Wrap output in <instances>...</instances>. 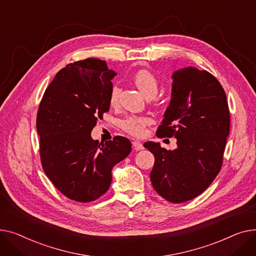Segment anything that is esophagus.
<instances>
[{
    "mask_svg": "<svg viewBox=\"0 0 256 256\" xmlns=\"http://www.w3.org/2000/svg\"><path fill=\"white\" fill-rule=\"evenodd\" d=\"M132 146H133V148L136 150V151H140V150H144V144L140 142L135 140V142H132Z\"/></svg>",
    "mask_w": 256,
    "mask_h": 256,
    "instance_id": "obj_1",
    "label": "esophagus"
}]
</instances>
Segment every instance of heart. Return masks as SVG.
<instances>
[{
  "label": "heart",
  "mask_w": 256,
  "mask_h": 256,
  "mask_svg": "<svg viewBox=\"0 0 256 256\" xmlns=\"http://www.w3.org/2000/svg\"><path fill=\"white\" fill-rule=\"evenodd\" d=\"M133 82L140 91L146 98H153L158 92V82L154 75L148 70H140L133 75ZM121 88L118 84L112 86L110 94V103L116 104L118 100ZM148 118L144 116H129L122 122L124 130L134 136H142L144 133V127L148 124Z\"/></svg>",
  "instance_id": "heart-1"
}]
</instances>
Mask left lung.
Wrapping results in <instances>:
<instances>
[{"instance_id": "1", "label": "left lung", "mask_w": 256, "mask_h": 256, "mask_svg": "<svg viewBox=\"0 0 256 256\" xmlns=\"http://www.w3.org/2000/svg\"><path fill=\"white\" fill-rule=\"evenodd\" d=\"M172 78L170 102L157 136H174L178 146L168 151L154 142L144 146L155 156L150 174L154 189L180 204L198 196L217 176L230 124L226 95L211 73L189 66Z\"/></svg>"}]
</instances>
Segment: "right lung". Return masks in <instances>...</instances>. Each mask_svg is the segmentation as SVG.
Wrapping results in <instances>:
<instances>
[{
	"instance_id": "add662e5",
	"label": "right lung",
	"mask_w": 256,
	"mask_h": 256,
	"mask_svg": "<svg viewBox=\"0 0 256 256\" xmlns=\"http://www.w3.org/2000/svg\"><path fill=\"white\" fill-rule=\"evenodd\" d=\"M105 61L90 58L60 70L45 90L37 114L40 157L56 188L78 202L96 200L112 183L114 165L131 152L123 136L99 142L91 132L108 112L112 80Z\"/></svg>"
}]
</instances>
